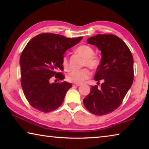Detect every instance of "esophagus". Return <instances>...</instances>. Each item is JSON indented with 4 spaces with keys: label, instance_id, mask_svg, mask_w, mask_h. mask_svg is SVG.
Masks as SVG:
<instances>
[{
    "label": "esophagus",
    "instance_id": "obj_1",
    "mask_svg": "<svg viewBox=\"0 0 149 149\" xmlns=\"http://www.w3.org/2000/svg\"><path fill=\"white\" fill-rule=\"evenodd\" d=\"M79 85H81V84H72V86H73V87H75V86H79Z\"/></svg>",
    "mask_w": 149,
    "mask_h": 149
}]
</instances>
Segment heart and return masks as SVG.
<instances>
[{
    "label": "heart",
    "mask_w": 149,
    "mask_h": 149,
    "mask_svg": "<svg viewBox=\"0 0 149 149\" xmlns=\"http://www.w3.org/2000/svg\"><path fill=\"white\" fill-rule=\"evenodd\" d=\"M75 52L84 58L83 65H87L90 68L95 69L99 65V62L94 53V49L89 45H80L75 49ZM62 65L64 68L68 67V60L66 56H64L62 58ZM91 75V72L88 68H83L81 70H74L70 73L67 76V79L70 82L74 84H81L88 79Z\"/></svg>",
    "instance_id": "heart-1"
}]
</instances>
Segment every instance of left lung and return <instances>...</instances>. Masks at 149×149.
<instances>
[{
    "instance_id": "1",
    "label": "left lung",
    "mask_w": 149,
    "mask_h": 149,
    "mask_svg": "<svg viewBox=\"0 0 149 149\" xmlns=\"http://www.w3.org/2000/svg\"><path fill=\"white\" fill-rule=\"evenodd\" d=\"M101 52L102 58L95 80H102L100 88L91 86L89 95L83 100L85 108L93 114L102 116L114 111L133 81V58L130 50L116 35H97L87 39Z\"/></svg>"
}]
</instances>
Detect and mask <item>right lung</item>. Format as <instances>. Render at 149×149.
Returning <instances> with one entry per match:
<instances>
[{"instance_id":"right-lung-1","label":"right lung","mask_w":149,"mask_h":149,"mask_svg":"<svg viewBox=\"0 0 149 149\" xmlns=\"http://www.w3.org/2000/svg\"><path fill=\"white\" fill-rule=\"evenodd\" d=\"M82 39L45 33L28 42L20 56L19 65L22 89L33 108L49 112L62 104L72 85L65 81L51 84L50 79L54 75L58 81L64 79L61 73L57 72L59 69L63 70L64 54Z\"/></svg>"}]
</instances>
